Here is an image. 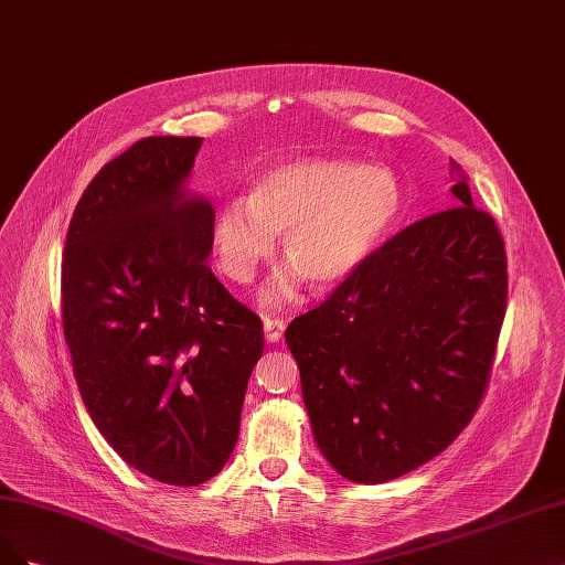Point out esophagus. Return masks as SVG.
Returning a JSON list of instances; mask_svg holds the SVG:
<instances>
[{"mask_svg": "<svg viewBox=\"0 0 565 565\" xmlns=\"http://www.w3.org/2000/svg\"><path fill=\"white\" fill-rule=\"evenodd\" d=\"M285 332V322L278 318H266L264 320V337L268 343H278Z\"/></svg>", "mask_w": 565, "mask_h": 565, "instance_id": "34e87169", "label": "esophagus"}]
</instances>
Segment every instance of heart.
<instances>
[{
  "mask_svg": "<svg viewBox=\"0 0 565 565\" xmlns=\"http://www.w3.org/2000/svg\"><path fill=\"white\" fill-rule=\"evenodd\" d=\"M399 207L402 189L393 170L308 157L262 174L249 196H224L210 236L222 274L247 285L274 252L276 233H282L289 262L262 291L264 303L278 306L295 297L303 278L324 289L353 276Z\"/></svg>",
  "mask_w": 565,
  "mask_h": 565,
  "instance_id": "obj_1",
  "label": "heart"
}]
</instances>
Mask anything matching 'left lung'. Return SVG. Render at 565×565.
<instances>
[{
  "label": "left lung",
  "instance_id": "1",
  "mask_svg": "<svg viewBox=\"0 0 565 565\" xmlns=\"http://www.w3.org/2000/svg\"><path fill=\"white\" fill-rule=\"evenodd\" d=\"M451 174L456 207L399 231L285 332L318 449L355 483L439 456L491 376L508 259L456 161Z\"/></svg>",
  "mask_w": 565,
  "mask_h": 565
}]
</instances>
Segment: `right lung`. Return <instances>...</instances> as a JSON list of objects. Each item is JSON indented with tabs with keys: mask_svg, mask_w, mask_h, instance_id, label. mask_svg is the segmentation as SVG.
I'll return each mask as SVG.
<instances>
[{
	"mask_svg": "<svg viewBox=\"0 0 565 565\" xmlns=\"http://www.w3.org/2000/svg\"><path fill=\"white\" fill-rule=\"evenodd\" d=\"M203 138H145L76 205L63 329L100 435L130 468L199 486L236 449L262 320L212 276V203L189 189Z\"/></svg>",
	"mask_w": 565,
	"mask_h": 565,
	"instance_id": "add662e5",
	"label": "right lung"
}]
</instances>
